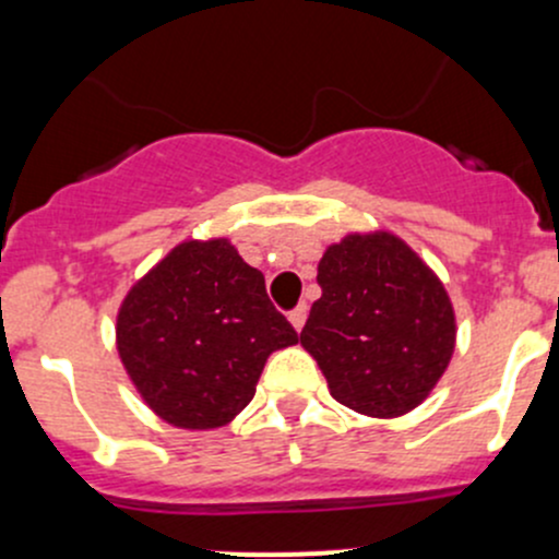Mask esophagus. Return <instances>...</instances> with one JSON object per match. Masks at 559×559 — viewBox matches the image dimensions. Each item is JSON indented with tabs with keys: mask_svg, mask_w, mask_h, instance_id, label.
Segmentation results:
<instances>
[{
	"mask_svg": "<svg viewBox=\"0 0 559 559\" xmlns=\"http://www.w3.org/2000/svg\"><path fill=\"white\" fill-rule=\"evenodd\" d=\"M287 320H290V325L296 328V331H301L304 322H307V307H296L290 314H287Z\"/></svg>",
	"mask_w": 559,
	"mask_h": 559,
	"instance_id": "34e87169",
	"label": "esophagus"
}]
</instances>
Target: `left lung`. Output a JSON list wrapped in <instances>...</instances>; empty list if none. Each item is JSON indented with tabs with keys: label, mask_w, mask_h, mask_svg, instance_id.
I'll list each match as a JSON object with an SVG mask.
<instances>
[{
	"label": "left lung",
	"mask_w": 559,
	"mask_h": 559,
	"mask_svg": "<svg viewBox=\"0 0 559 559\" xmlns=\"http://www.w3.org/2000/svg\"><path fill=\"white\" fill-rule=\"evenodd\" d=\"M318 285L301 347L333 399L379 419L423 404L457 338L450 293L433 269L395 234H347L322 252Z\"/></svg>",
	"instance_id": "obj_1"
}]
</instances>
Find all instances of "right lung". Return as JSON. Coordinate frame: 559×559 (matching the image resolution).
I'll use <instances>...</instances> for the list:
<instances>
[{
	"label": "right lung",
	"instance_id": "right-lung-1",
	"mask_svg": "<svg viewBox=\"0 0 559 559\" xmlns=\"http://www.w3.org/2000/svg\"><path fill=\"white\" fill-rule=\"evenodd\" d=\"M131 384L164 423L215 430L252 401L269 355L298 344L266 280L228 239H188L131 285L115 322Z\"/></svg>",
	"mask_w": 559,
	"mask_h": 559
}]
</instances>
